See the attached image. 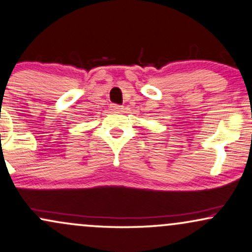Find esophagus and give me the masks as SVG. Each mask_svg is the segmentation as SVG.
I'll return each instance as SVG.
<instances>
[{
    "label": "esophagus",
    "mask_w": 252,
    "mask_h": 252,
    "mask_svg": "<svg viewBox=\"0 0 252 252\" xmlns=\"http://www.w3.org/2000/svg\"><path fill=\"white\" fill-rule=\"evenodd\" d=\"M112 110H115V111H117V112H122L123 111V106L122 105H117V104H112Z\"/></svg>",
    "instance_id": "1"
}]
</instances>
